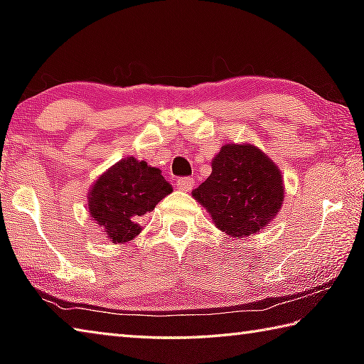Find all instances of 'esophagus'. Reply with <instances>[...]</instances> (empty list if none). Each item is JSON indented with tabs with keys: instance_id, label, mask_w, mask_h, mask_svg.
Segmentation results:
<instances>
[{
	"instance_id": "obj_1",
	"label": "esophagus",
	"mask_w": 364,
	"mask_h": 364,
	"mask_svg": "<svg viewBox=\"0 0 364 364\" xmlns=\"http://www.w3.org/2000/svg\"><path fill=\"white\" fill-rule=\"evenodd\" d=\"M194 186V178L191 176H183V178H178L176 180V189L180 191H191Z\"/></svg>"
}]
</instances>
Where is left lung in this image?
Returning <instances> with one entry per match:
<instances>
[{"mask_svg":"<svg viewBox=\"0 0 364 364\" xmlns=\"http://www.w3.org/2000/svg\"><path fill=\"white\" fill-rule=\"evenodd\" d=\"M215 226L232 237L263 230L284 200L282 175L254 144H225L212 160V175L193 191Z\"/></svg>","mask_w":364,"mask_h":364,"instance_id":"left-lung-1","label":"left lung"}]
</instances>
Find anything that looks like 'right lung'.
<instances>
[{"mask_svg":"<svg viewBox=\"0 0 364 364\" xmlns=\"http://www.w3.org/2000/svg\"><path fill=\"white\" fill-rule=\"evenodd\" d=\"M173 188L156 167L125 157L91 186L88 210L114 244H125L141 232V220Z\"/></svg>","mask_w":364,"mask_h":364,"instance_id":"obj_1","label":"right lung"}]
</instances>
